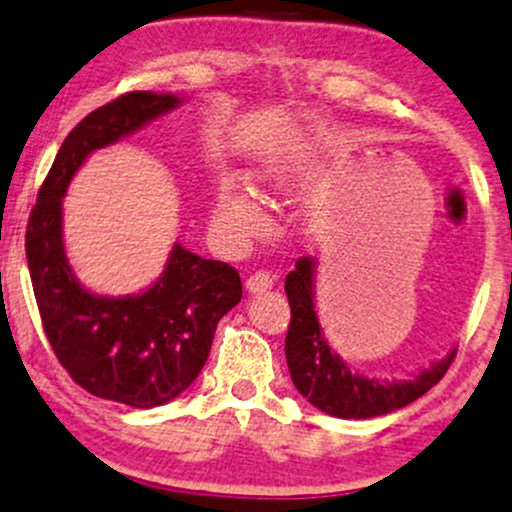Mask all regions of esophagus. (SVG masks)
Masks as SVG:
<instances>
[{
	"instance_id": "esophagus-1",
	"label": "esophagus",
	"mask_w": 512,
	"mask_h": 512,
	"mask_svg": "<svg viewBox=\"0 0 512 512\" xmlns=\"http://www.w3.org/2000/svg\"><path fill=\"white\" fill-rule=\"evenodd\" d=\"M273 282H275L273 273H268V270H256V273L249 275V280H246V290H249V294L268 292L270 287H273Z\"/></svg>"
}]
</instances>
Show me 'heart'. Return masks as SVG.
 <instances>
[{
    "mask_svg": "<svg viewBox=\"0 0 512 512\" xmlns=\"http://www.w3.org/2000/svg\"><path fill=\"white\" fill-rule=\"evenodd\" d=\"M215 222L234 237L246 239L266 230L268 218L254 191L237 182H227L220 186L215 198Z\"/></svg>",
    "mask_w": 512,
    "mask_h": 512,
    "instance_id": "heart-1",
    "label": "heart"
}]
</instances>
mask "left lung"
Instances as JSON below:
<instances>
[{
    "label": "left lung",
    "instance_id": "8db88e82",
    "mask_svg": "<svg viewBox=\"0 0 512 512\" xmlns=\"http://www.w3.org/2000/svg\"><path fill=\"white\" fill-rule=\"evenodd\" d=\"M316 258L302 256L285 278V292L290 299L292 321L285 338V357L290 366L294 388L311 405L330 417L371 419L395 412L422 398L446 376L455 359V347L429 369L419 371L407 381H381L352 371L338 352L328 345L314 304Z\"/></svg>",
    "mask_w": 512,
    "mask_h": 512
}]
</instances>
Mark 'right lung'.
<instances>
[{"mask_svg":"<svg viewBox=\"0 0 512 512\" xmlns=\"http://www.w3.org/2000/svg\"><path fill=\"white\" fill-rule=\"evenodd\" d=\"M182 105L134 90L90 112L64 138L30 210L26 256L42 328L69 376L102 400L136 410L182 395L206 364L218 321L242 299L232 266L174 242L160 278L138 294L105 297L78 282L64 251L62 198L93 150L112 146Z\"/></svg>","mask_w":512,"mask_h":512,"instance_id":"1","label":"right lung"}]
</instances>
